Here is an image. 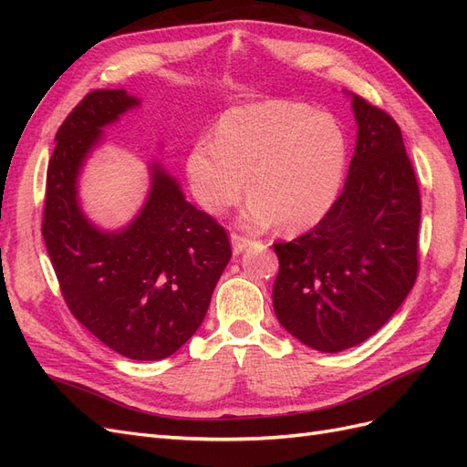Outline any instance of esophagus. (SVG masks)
<instances>
[{
  "instance_id": "1",
  "label": "esophagus",
  "mask_w": 467,
  "mask_h": 467,
  "mask_svg": "<svg viewBox=\"0 0 467 467\" xmlns=\"http://www.w3.org/2000/svg\"><path fill=\"white\" fill-rule=\"evenodd\" d=\"M230 239H232V247H234L235 255H239V253H244L253 244L249 237H244V235H239V234H232Z\"/></svg>"
}]
</instances>
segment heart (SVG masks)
I'll use <instances>...</instances> for the list:
<instances>
[{"label":"heart","instance_id":"b5f03b06","mask_svg":"<svg viewBox=\"0 0 467 467\" xmlns=\"http://www.w3.org/2000/svg\"><path fill=\"white\" fill-rule=\"evenodd\" d=\"M347 163V134L329 112L298 101L237 107L222 117L214 140H196L187 155L191 192L212 216L247 192L251 228L276 223L300 232L333 206Z\"/></svg>","mask_w":467,"mask_h":467}]
</instances>
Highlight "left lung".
<instances>
[{"instance_id":"left-lung-1","label":"left lung","mask_w":467,"mask_h":467,"mask_svg":"<svg viewBox=\"0 0 467 467\" xmlns=\"http://www.w3.org/2000/svg\"><path fill=\"white\" fill-rule=\"evenodd\" d=\"M357 146L345 189L316 228L275 244V314L321 352L357 347L384 327L419 271L420 194L401 129L352 95Z\"/></svg>"}]
</instances>
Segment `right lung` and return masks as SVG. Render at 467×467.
<instances>
[{"label": "right lung", "instance_id": "1", "mask_svg": "<svg viewBox=\"0 0 467 467\" xmlns=\"http://www.w3.org/2000/svg\"><path fill=\"white\" fill-rule=\"evenodd\" d=\"M140 101L124 89L81 99L56 132L47 171L42 235L69 312L99 341L132 360L171 357L201 327L225 265L230 239L179 182L151 163L138 216L105 232L83 214L78 177L103 129Z\"/></svg>", "mask_w": 467, "mask_h": 467}]
</instances>
